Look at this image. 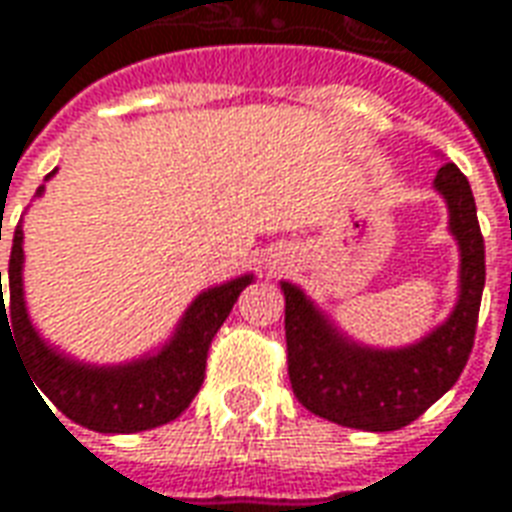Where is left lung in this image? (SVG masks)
<instances>
[{
  "instance_id": "8db88e82",
  "label": "left lung",
  "mask_w": 512,
  "mask_h": 512,
  "mask_svg": "<svg viewBox=\"0 0 512 512\" xmlns=\"http://www.w3.org/2000/svg\"><path fill=\"white\" fill-rule=\"evenodd\" d=\"M433 186L450 208V233L461 249V293L450 318L406 348H367L334 329L304 290L282 282L285 340L293 395L315 417L356 430L406 428L425 414L469 362L485 285V244L472 186L444 164Z\"/></svg>"
}]
</instances>
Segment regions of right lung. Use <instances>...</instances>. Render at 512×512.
I'll use <instances>...</instances> for the list:
<instances>
[{
  "instance_id": "obj_1",
  "label": "right lung",
  "mask_w": 512,
  "mask_h": 512,
  "mask_svg": "<svg viewBox=\"0 0 512 512\" xmlns=\"http://www.w3.org/2000/svg\"><path fill=\"white\" fill-rule=\"evenodd\" d=\"M51 175H46V180ZM40 194L43 186L38 189V197ZM21 244L24 230L18 222L7 268V310L0 271V334L7 326L13 343L18 345V354L27 362L29 376L57 406V411L98 433H139L180 417V411H186L194 395L200 392L211 340L227 321L241 290L252 282V274L202 290L180 318L172 340L158 354L142 356L128 365L98 367L60 354L35 332L24 304Z\"/></svg>"
}]
</instances>
